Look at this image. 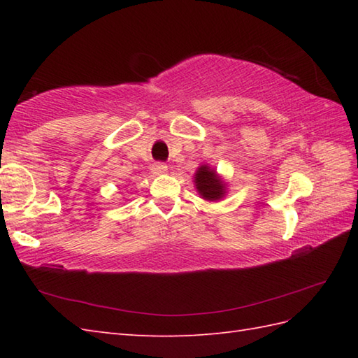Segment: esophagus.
Returning a JSON list of instances; mask_svg holds the SVG:
<instances>
[{
  "label": "esophagus",
  "instance_id": "34e87169",
  "mask_svg": "<svg viewBox=\"0 0 358 358\" xmlns=\"http://www.w3.org/2000/svg\"><path fill=\"white\" fill-rule=\"evenodd\" d=\"M152 172L157 173V175L166 173L167 172V166L164 163H155L154 166H152Z\"/></svg>",
  "mask_w": 358,
  "mask_h": 358
}]
</instances>
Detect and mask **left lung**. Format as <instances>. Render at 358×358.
<instances>
[{
  "mask_svg": "<svg viewBox=\"0 0 358 358\" xmlns=\"http://www.w3.org/2000/svg\"><path fill=\"white\" fill-rule=\"evenodd\" d=\"M195 187L199 194L208 201L222 200L226 195L224 181L218 177L215 169H212L208 164H201L195 172Z\"/></svg>",
  "mask_w": 358,
  "mask_h": 358,
  "instance_id": "1",
  "label": "left lung"
}]
</instances>
